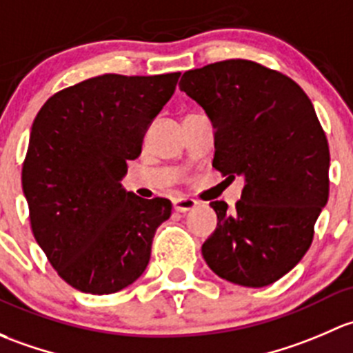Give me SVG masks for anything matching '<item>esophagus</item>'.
Wrapping results in <instances>:
<instances>
[{
  "label": "esophagus",
  "instance_id": "esophagus-1",
  "mask_svg": "<svg viewBox=\"0 0 353 353\" xmlns=\"http://www.w3.org/2000/svg\"><path fill=\"white\" fill-rule=\"evenodd\" d=\"M195 205H197V202L190 197H180L173 201V209H175L176 212H187V210L194 209Z\"/></svg>",
  "mask_w": 353,
  "mask_h": 353
}]
</instances>
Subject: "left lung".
I'll use <instances>...</instances> for the list:
<instances>
[{"instance_id": "obj_1", "label": "left lung", "mask_w": 353, "mask_h": 353, "mask_svg": "<svg viewBox=\"0 0 353 353\" xmlns=\"http://www.w3.org/2000/svg\"><path fill=\"white\" fill-rule=\"evenodd\" d=\"M178 86L214 123V168L245 181L232 210L210 202L217 228L203 260L232 284H274L306 255L328 202L330 150L314 107L296 81L246 59L192 69Z\"/></svg>"}]
</instances>
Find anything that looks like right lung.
<instances>
[{
	"label": "right lung",
	"instance_id": "obj_1",
	"mask_svg": "<svg viewBox=\"0 0 353 353\" xmlns=\"http://www.w3.org/2000/svg\"><path fill=\"white\" fill-rule=\"evenodd\" d=\"M178 78L101 74L57 92L35 117L21 170L32 232L59 277L81 292L136 282L156 230L172 216L168 199H141L121 180Z\"/></svg>",
	"mask_w": 353,
	"mask_h": 353
}]
</instances>
